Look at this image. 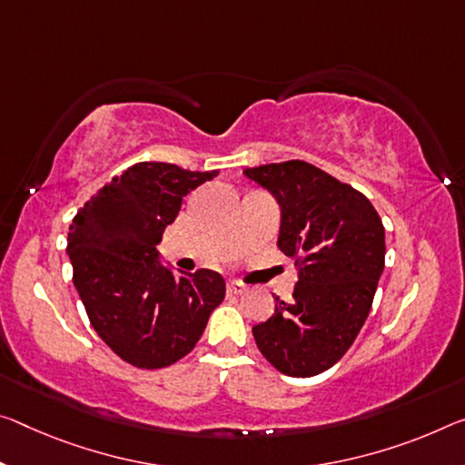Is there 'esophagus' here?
<instances>
[{
	"label": "esophagus",
	"mask_w": 465,
	"mask_h": 465,
	"mask_svg": "<svg viewBox=\"0 0 465 465\" xmlns=\"http://www.w3.org/2000/svg\"><path fill=\"white\" fill-rule=\"evenodd\" d=\"M227 290L235 293V296H242V293L248 292V287L244 283H240V282H230V283H227Z\"/></svg>",
	"instance_id": "esophagus-1"
}]
</instances>
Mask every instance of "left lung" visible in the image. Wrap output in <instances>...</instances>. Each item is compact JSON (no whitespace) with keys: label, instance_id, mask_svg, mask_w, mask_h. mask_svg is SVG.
Returning <instances> with one entry per match:
<instances>
[{"label":"left lung","instance_id":"1","mask_svg":"<svg viewBox=\"0 0 465 465\" xmlns=\"http://www.w3.org/2000/svg\"><path fill=\"white\" fill-rule=\"evenodd\" d=\"M282 204L277 246L296 264L293 300L252 327L254 341L287 377L329 371L351 348L385 269V227L372 203L306 161L244 169Z\"/></svg>","mask_w":465,"mask_h":465}]
</instances>
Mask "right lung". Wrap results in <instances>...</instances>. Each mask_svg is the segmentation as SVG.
<instances>
[{"mask_svg":"<svg viewBox=\"0 0 465 465\" xmlns=\"http://www.w3.org/2000/svg\"><path fill=\"white\" fill-rule=\"evenodd\" d=\"M215 175L143 161L99 188L72 221V282L93 329L124 362L144 371L175 364L225 298L219 272L175 277L154 248L182 198Z\"/></svg>","mask_w":465,"mask_h":465,"instance_id":"obj_1","label":"right lung"}]
</instances>
